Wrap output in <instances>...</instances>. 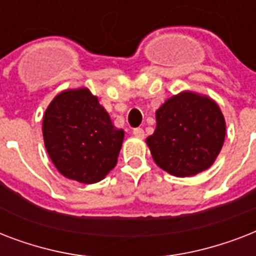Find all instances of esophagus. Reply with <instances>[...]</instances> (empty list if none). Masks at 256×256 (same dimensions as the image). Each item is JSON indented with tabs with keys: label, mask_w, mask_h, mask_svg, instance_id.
<instances>
[{
	"label": "esophagus",
	"mask_w": 256,
	"mask_h": 256,
	"mask_svg": "<svg viewBox=\"0 0 256 256\" xmlns=\"http://www.w3.org/2000/svg\"><path fill=\"white\" fill-rule=\"evenodd\" d=\"M132 134L136 136V138H144V128H136L132 130Z\"/></svg>",
	"instance_id": "esophagus-1"
}]
</instances>
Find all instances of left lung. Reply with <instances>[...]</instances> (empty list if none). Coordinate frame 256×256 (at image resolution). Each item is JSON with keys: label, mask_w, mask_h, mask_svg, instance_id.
I'll use <instances>...</instances> for the list:
<instances>
[{"label": "left lung", "mask_w": 256, "mask_h": 256, "mask_svg": "<svg viewBox=\"0 0 256 256\" xmlns=\"http://www.w3.org/2000/svg\"><path fill=\"white\" fill-rule=\"evenodd\" d=\"M156 120L146 144L156 166L179 178L212 166L226 136V120L214 100L184 90L156 110Z\"/></svg>", "instance_id": "1"}]
</instances>
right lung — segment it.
<instances>
[{
  "label": "right lung",
  "mask_w": 256,
  "mask_h": 256,
  "mask_svg": "<svg viewBox=\"0 0 256 256\" xmlns=\"http://www.w3.org/2000/svg\"><path fill=\"white\" fill-rule=\"evenodd\" d=\"M42 134L57 170L86 184L100 182L116 168L124 138L88 88L54 96L44 114Z\"/></svg>",
  "instance_id": "right-lung-1"
}]
</instances>
